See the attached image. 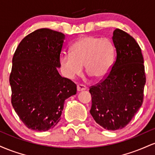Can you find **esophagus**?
Wrapping results in <instances>:
<instances>
[{"mask_svg": "<svg viewBox=\"0 0 155 155\" xmlns=\"http://www.w3.org/2000/svg\"><path fill=\"white\" fill-rule=\"evenodd\" d=\"M86 89H87L86 86L81 84H77V91L78 92L82 91V90H85Z\"/></svg>", "mask_w": 155, "mask_h": 155, "instance_id": "1", "label": "esophagus"}]
</instances>
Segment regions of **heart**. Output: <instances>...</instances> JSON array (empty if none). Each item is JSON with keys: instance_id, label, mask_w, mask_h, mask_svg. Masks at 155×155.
<instances>
[{"instance_id": "obj_1", "label": "heart", "mask_w": 155, "mask_h": 155, "mask_svg": "<svg viewBox=\"0 0 155 155\" xmlns=\"http://www.w3.org/2000/svg\"><path fill=\"white\" fill-rule=\"evenodd\" d=\"M71 54H64L60 65L65 76L73 79L82 71L85 65L87 74L94 79H103L113 65L114 47L109 39L93 35L77 40L70 49Z\"/></svg>"}]
</instances>
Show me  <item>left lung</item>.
I'll use <instances>...</instances> for the list:
<instances>
[{
  "label": "left lung",
  "mask_w": 155,
  "mask_h": 155,
  "mask_svg": "<svg viewBox=\"0 0 155 155\" xmlns=\"http://www.w3.org/2000/svg\"><path fill=\"white\" fill-rule=\"evenodd\" d=\"M117 56L104 79L90 87V114L108 130L129 124L143 101L146 74L141 49L132 35L120 29L113 33Z\"/></svg>",
  "instance_id": "8db88e82"
}]
</instances>
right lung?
Wrapping results in <instances>:
<instances>
[{
	"instance_id": "add662e5",
	"label": "right lung",
	"mask_w": 155,
	"mask_h": 155,
	"mask_svg": "<svg viewBox=\"0 0 155 155\" xmlns=\"http://www.w3.org/2000/svg\"><path fill=\"white\" fill-rule=\"evenodd\" d=\"M65 35L41 28L26 35L12 58L9 76L12 104L28 128L47 131L60 120L64 101L76 94V85L57 68Z\"/></svg>"
}]
</instances>
